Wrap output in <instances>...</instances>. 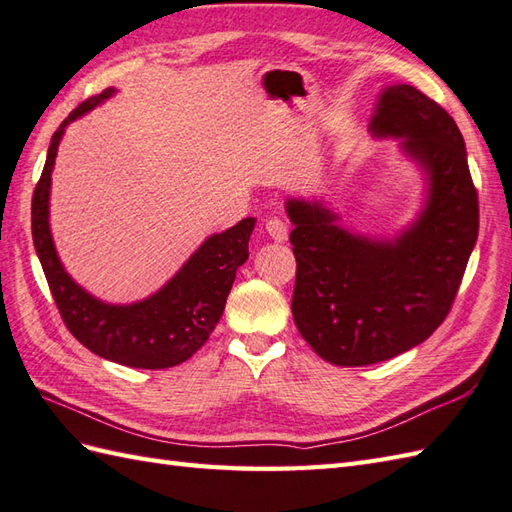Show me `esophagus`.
<instances>
[{
  "mask_svg": "<svg viewBox=\"0 0 512 512\" xmlns=\"http://www.w3.org/2000/svg\"><path fill=\"white\" fill-rule=\"evenodd\" d=\"M265 230H267V234L271 236V241H276V243H285L287 238H289V227H287V223L282 221V219H278V217L267 219Z\"/></svg>",
  "mask_w": 512,
  "mask_h": 512,
  "instance_id": "1",
  "label": "esophagus"
}]
</instances>
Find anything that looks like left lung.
<instances>
[{
	"mask_svg": "<svg viewBox=\"0 0 512 512\" xmlns=\"http://www.w3.org/2000/svg\"><path fill=\"white\" fill-rule=\"evenodd\" d=\"M372 138L401 140L425 177L416 219L392 238L339 225L322 199H287L293 223V322L335 366H370L410 350L445 320L478 241V192L462 133L438 102L412 85L379 94Z\"/></svg>",
	"mask_w": 512,
	"mask_h": 512,
	"instance_id": "8db88e82",
	"label": "left lung"
}]
</instances>
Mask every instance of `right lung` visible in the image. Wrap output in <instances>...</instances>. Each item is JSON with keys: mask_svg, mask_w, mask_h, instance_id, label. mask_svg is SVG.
Returning a JSON list of instances; mask_svg holds the SVG:
<instances>
[{"mask_svg": "<svg viewBox=\"0 0 512 512\" xmlns=\"http://www.w3.org/2000/svg\"><path fill=\"white\" fill-rule=\"evenodd\" d=\"M116 94L105 92L81 102L54 131L48 160L32 195V241L54 302L70 333L94 355L129 368L162 370L190 359L219 324L236 269L249 258V236L256 219L203 241L177 274L153 295L131 304H109L85 291L67 274L50 232L52 170L67 124L83 118Z\"/></svg>", "mask_w": 512, "mask_h": 512, "instance_id": "obj_1", "label": "right lung"}]
</instances>
